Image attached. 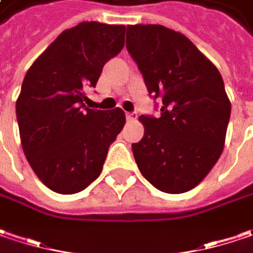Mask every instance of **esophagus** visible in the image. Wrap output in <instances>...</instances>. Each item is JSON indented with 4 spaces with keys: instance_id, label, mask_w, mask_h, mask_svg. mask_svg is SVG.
<instances>
[{
    "instance_id": "34e87169",
    "label": "esophagus",
    "mask_w": 253,
    "mask_h": 253,
    "mask_svg": "<svg viewBox=\"0 0 253 253\" xmlns=\"http://www.w3.org/2000/svg\"><path fill=\"white\" fill-rule=\"evenodd\" d=\"M136 117H138L136 112H126V120L129 121V122H132V121L136 120Z\"/></svg>"
}]
</instances>
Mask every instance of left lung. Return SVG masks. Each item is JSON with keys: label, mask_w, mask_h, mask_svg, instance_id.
Wrapping results in <instances>:
<instances>
[{"label": "left lung", "mask_w": 253, "mask_h": 253, "mask_svg": "<svg viewBox=\"0 0 253 253\" xmlns=\"http://www.w3.org/2000/svg\"><path fill=\"white\" fill-rule=\"evenodd\" d=\"M126 48L148 92L162 98L161 117L141 115L132 144L141 173L159 191L194 189L221 157L231 101L218 68L183 34L164 25H128Z\"/></svg>", "instance_id": "8db88e82"}]
</instances>
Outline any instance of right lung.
<instances>
[{
    "label": "right lung",
    "instance_id": "1",
    "mask_svg": "<svg viewBox=\"0 0 253 253\" xmlns=\"http://www.w3.org/2000/svg\"><path fill=\"white\" fill-rule=\"evenodd\" d=\"M125 25L81 22L62 31L25 74L17 98L24 154L40 181L71 195L95 181L125 125L121 108H85V89L124 48Z\"/></svg>",
    "mask_w": 253,
    "mask_h": 253
}]
</instances>
